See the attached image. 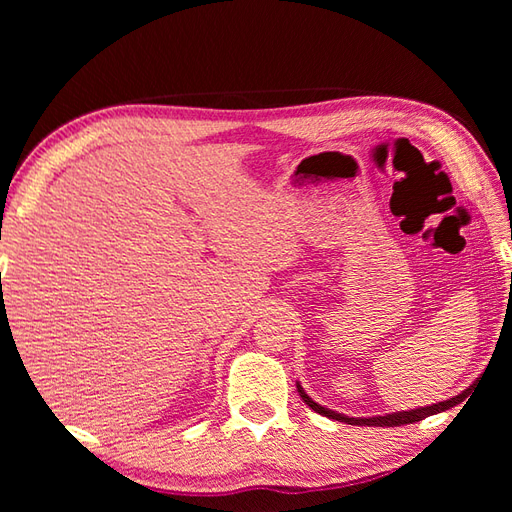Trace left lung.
Returning a JSON list of instances; mask_svg holds the SVG:
<instances>
[{"instance_id":"obj_1","label":"left lung","mask_w":512,"mask_h":512,"mask_svg":"<svg viewBox=\"0 0 512 512\" xmlns=\"http://www.w3.org/2000/svg\"><path fill=\"white\" fill-rule=\"evenodd\" d=\"M510 237H512V235H510ZM510 284H512V275H510ZM471 387H473V385H471ZM471 387L464 389L462 394H458V396H453V398H449V400H442V402H436V405H429V407H418V409H411V411H396V413H387V416H374V418H350V416H345V413L332 411V409H328V407L319 405V402H314V400L306 394V391H303V387L297 383L299 396L303 398V402H306V405H308L310 409L321 413V416H325V418L339 420V422H345V424H358V427H365V424H367V427H400V424L420 422V420H424L427 416H433V413L447 411V409H451V407H455V405H460V402H462L464 398H469Z\"/></svg>"}]
</instances>
